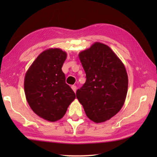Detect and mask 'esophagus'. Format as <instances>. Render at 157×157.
I'll list each match as a JSON object with an SVG mask.
<instances>
[{
    "label": "esophagus",
    "instance_id": "34e87169",
    "mask_svg": "<svg viewBox=\"0 0 157 157\" xmlns=\"http://www.w3.org/2000/svg\"><path fill=\"white\" fill-rule=\"evenodd\" d=\"M71 88H72V89L73 90L74 92L76 91V89H77V86H75V85H73L72 86H71Z\"/></svg>",
    "mask_w": 157,
    "mask_h": 157
}]
</instances>
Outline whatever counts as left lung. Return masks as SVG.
<instances>
[{"mask_svg":"<svg viewBox=\"0 0 157 157\" xmlns=\"http://www.w3.org/2000/svg\"><path fill=\"white\" fill-rule=\"evenodd\" d=\"M86 82L76 96L88 118L95 123L110 119L125 100L128 77L124 66L107 45L96 42L79 54Z\"/></svg>","mask_w":157,"mask_h":157,"instance_id":"obj_1","label":"left lung"}]
</instances>
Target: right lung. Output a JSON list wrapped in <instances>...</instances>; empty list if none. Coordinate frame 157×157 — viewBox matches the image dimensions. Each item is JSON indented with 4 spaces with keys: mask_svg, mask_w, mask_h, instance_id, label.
Instances as JSON below:
<instances>
[{
    "mask_svg": "<svg viewBox=\"0 0 157 157\" xmlns=\"http://www.w3.org/2000/svg\"><path fill=\"white\" fill-rule=\"evenodd\" d=\"M66 59V53L61 49L45 50L25 76V94L29 105L36 115L50 122L62 118L75 98L62 70Z\"/></svg>",
    "mask_w": 157,
    "mask_h": 157,
    "instance_id": "obj_1",
    "label": "right lung"
}]
</instances>
